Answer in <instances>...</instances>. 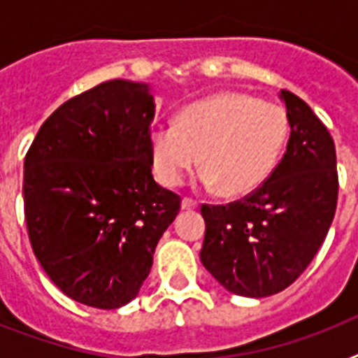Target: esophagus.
Returning <instances> with one entry per match:
<instances>
[{
  "instance_id": "1",
  "label": "esophagus",
  "mask_w": 358,
  "mask_h": 358,
  "mask_svg": "<svg viewBox=\"0 0 358 358\" xmlns=\"http://www.w3.org/2000/svg\"><path fill=\"white\" fill-rule=\"evenodd\" d=\"M199 208V202L193 201V199H182V210H196Z\"/></svg>"
}]
</instances>
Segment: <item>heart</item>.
Masks as SVG:
<instances>
[{
	"mask_svg": "<svg viewBox=\"0 0 358 358\" xmlns=\"http://www.w3.org/2000/svg\"><path fill=\"white\" fill-rule=\"evenodd\" d=\"M288 135L282 109L241 92H219L182 109L176 124L150 131L152 165L167 187L184 184L196 163L201 184L247 195L277 165Z\"/></svg>",
	"mask_w": 358,
	"mask_h": 358,
	"instance_id": "1",
	"label": "heart"
}]
</instances>
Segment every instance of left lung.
<instances>
[{
    "label": "left lung",
    "instance_id": "obj_1",
    "mask_svg": "<svg viewBox=\"0 0 358 358\" xmlns=\"http://www.w3.org/2000/svg\"><path fill=\"white\" fill-rule=\"evenodd\" d=\"M289 124L282 159L241 201L202 204L201 262L224 289L267 297L305 271L327 236L338 201L333 137L294 92L280 91Z\"/></svg>",
    "mask_w": 358,
    "mask_h": 358
}]
</instances>
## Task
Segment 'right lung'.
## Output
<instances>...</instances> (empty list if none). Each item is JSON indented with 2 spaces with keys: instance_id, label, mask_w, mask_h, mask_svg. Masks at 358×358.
<instances>
[{
  "instance_id": "right-lung-1",
  "label": "right lung",
  "mask_w": 358,
  "mask_h": 358,
  "mask_svg": "<svg viewBox=\"0 0 358 358\" xmlns=\"http://www.w3.org/2000/svg\"><path fill=\"white\" fill-rule=\"evenodd\" d=\"M150 87L111 80L42 124L24 163L36 260L64 295L94 308L137 297L180 196L152 176Z\"/></svg>"
}]
</instances>
